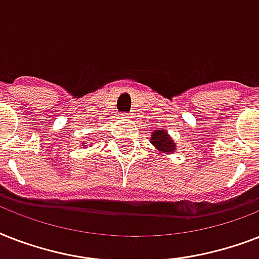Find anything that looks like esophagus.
Returning <instances> with one entry per match:
<instances>
[{
    "instance_id": "1",
    "label": "esophagus",
    "mask_w": 259,
    "mask_h": 259,
    "mask_svg": "<svg viewBox=\"0 0 259 259\" xmlns=\"http://www.w3.org/2000/svg\"><path fill=\"white\" fill-rule=\"evenodd\" d=\"M123 118H129V119H132V114H123Z\"/></svg>"
}]
</instances>
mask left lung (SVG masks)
I'll list each match as a JSON object with an SVG mask.
<instances>
[{
  "instance_id": "obj_1",
  "label": "left lung",
  "mask_w": 259,
  "mask_h": 259,
  "mask_svg": "<svg viewBox=\"0 0 259 259\" xmlns=\"http://www.w3.org/2000/svg\"><path fill=\"white\" fill-rule=\"evenodd\" d=\"M150 144L154 146L160 154H170L176 152V142L173 141L168 132L164 129L153 130L152 137H150Z\"/></svg>"
}]
</instances>
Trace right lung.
I'll return each mask as SVG.
<instances>
[{
    "label": "right lung",
    "instance_id": "obj_1",
    "mask_svg": "<svg viewBox=\"0 0 259 259\" xmlns=\"http://www.w3.org/2000/svg\"><path fill=\"white\" fill-rule=\"evenodd\" d=\"M82 146H83V148H87V145H84V142L82 144Z\"/></svg>",
    "mask_w": 259,
    "mask_h": 259
}]
</instances>
